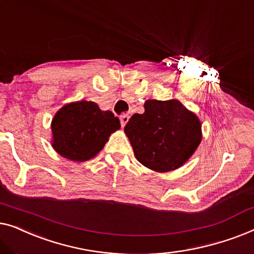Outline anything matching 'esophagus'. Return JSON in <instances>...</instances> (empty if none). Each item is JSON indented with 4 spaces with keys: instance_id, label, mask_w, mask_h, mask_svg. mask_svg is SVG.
<instances>
[{
    "instance_id": "esophagus-1",
    "label": "esophagus",
    "mask_w": 254,
    "mask_h": 254,
    "mask_svg": "<svg viewBox=\"0 0 254 254\" xmlns=\"http://www.w3.org/2000/svg\"><path fill=\"white\" fill-rule=\"evenodd\" d=\"M128 119H130V117H128L127 114H124V115L121 116V117H120V121H121V126H122L123 127H126V124L128 122Z\"/></svg>"
}]
</instances>
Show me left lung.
<instances>
[{"label":"left lung","mask_w":254,"mask_h":254,"mask_svg":"<svg viewBox=\"0 0 254 254\" xmlns=\"http://www.w3.org/2000/svg\"><path fill=\"white\" fill-rule=\"evenodd\" d=\"M144 108V114H134L124 127L135 158L160 173L177 169L201 141L198 117L177 100H147Z\"/></svg>","instance_id":"left-lung-1"}]
</instances>
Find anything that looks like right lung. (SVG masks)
I'll use <instances>...</instances> for the list:
<instances>
[{
	"label": "right lung",
	"mask_w": 254,
	"mask_h": 254,
	"mask_svg": "<svg viewBox=\"0 0 254 254\" xmlns=\"http://www.w3.org/2000/svg\"><path fill=\"white\" fill-rule=\"evenodd\" d=\"M121 127L112 112H102L95 102L65 105L52 122L53 147L71 161H86L103 148L110 133Z\"/></svg>",
	"instance_id": "right-lung-1"
}]
</instances>
